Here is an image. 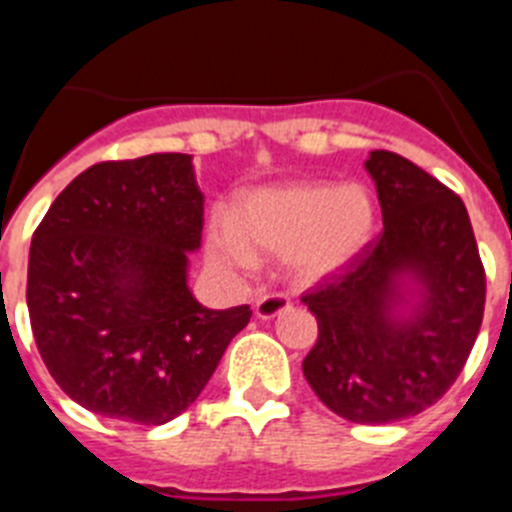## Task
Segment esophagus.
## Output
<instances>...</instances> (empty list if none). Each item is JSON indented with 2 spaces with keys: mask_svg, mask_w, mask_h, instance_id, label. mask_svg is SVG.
Segmentation results:
<instances>
[{
  "mask_svg": "<svg viewBox=\"0 0 512 512\" xmlns=\"http://www.w3.org/2000/svg\"><path fill=\"white\" fill-rule=\"evenodd\" d=\"M289 297L287 295H279V292H274V295H264L261 300H256V318L261 320H271L277 318V315H282L284 310H289Z\"/></svg>",
  "mask_w": 512,
  "mask_h": 512,
  "instance_id": "obj_1",
  "label": "esophagus"
}]
</instances>
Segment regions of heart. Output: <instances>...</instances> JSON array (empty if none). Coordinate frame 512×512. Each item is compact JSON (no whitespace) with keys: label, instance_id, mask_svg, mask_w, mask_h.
Here are the masks:
<instances>
[{"label":"heart","instance_id":"1","mask_svg":"<svg viewBox=\"0 0 512 512\" xmlns=\"http://www.w3.org/2000/svg\"><path fill=\"white\" fill-rule=\"evenodd\" d=\"M374 200L361 184L287 182L248 192L233 223L210 230V251L228 269H251L259 251L287 256L302 279H320L354 261L374 233Z\"/></svg>","mask_w":512,"mask_h":512}]
</instances>
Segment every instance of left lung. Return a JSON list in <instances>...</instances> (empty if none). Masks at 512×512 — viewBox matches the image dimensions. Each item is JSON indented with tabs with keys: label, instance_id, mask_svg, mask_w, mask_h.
<instances>
[{
	"label": "left lung",
	"instance_id": "8db88e82",
	"mask_svg": "<svg viewBox=\"0 0 512 512\" xmlns=\"http://www.w3.org/2000/svg\"><path fill=\"white\" fill-rule=\"evenodd\" d=\"M384 230L302 297L318 341L307 384L351 423L413 418L446 395L485 315V266L464 202L392 151H372Z\"/></svg>",
	"mask_w": 512,
	"mask_h": 512
}]
</instances>
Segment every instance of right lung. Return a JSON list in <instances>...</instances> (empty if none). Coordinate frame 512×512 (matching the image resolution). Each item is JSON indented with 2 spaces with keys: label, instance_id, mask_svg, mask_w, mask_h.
<instances>
[{
  "label": "right lung",
  "instance_id": "add662e5",
  "mask_svg": "<svg viewBox=\"0 0 512 512\" xmlns=\"http://www.w3.org/2000/svg\"><path fill=\"white\" fill-rule=\"evenodd\" d=\"M205 197L192 156L81 171L30 243L27 310L45 366L81 408L164 425L192 405L251 307L210 310L187 287Z\"/></svg>",
  "mask_w": 512,
  "mask_h": 512
}]
</instances>
